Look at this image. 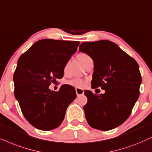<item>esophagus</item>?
<instances>
[{"label":"esophagus","mask_w":152,"mask_h":152,"mask_svg":"<svg viewBox=\"0 0 152 152\" xmlns=\"http://www.w3.org/2000/svg\"><path fill=\"white\" fill-rule=\"evenodd\" d=\"M76 95H77L78 97V96L84 95L83 90L80 89V88H76Z\"/></svg>","instance_id":"34e87169"}]
</instances>
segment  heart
I'll list each match as a JSON object with an SVG mask.
<instances>
[{"label":"heart","instance_id":"obj_1","mask_svg":"<svg viewBox=\"0 0 152 152\" xmlns=\"http://www.w3.org/2000/svg\"><path fill=\"white\" fill-rule=\"evenodd\" d=\"M78 59H79L80 62H81L83 64L85 65L86 63L91 58H90V57L88 55H87V54L82 53L78 54ZM66 68H67V64L64 65V72H66ZM67 83H68L69 85L74 86V87L80 88L83 87L84 80L80 79V78H73V79L69 80V81L67 82Z\"/></svg>","mask_w":152,"mask_h":152}]
</instances>
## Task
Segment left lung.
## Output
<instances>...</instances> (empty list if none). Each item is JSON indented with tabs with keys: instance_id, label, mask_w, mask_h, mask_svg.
<instances>
[{
	"instance_id": "obj_1",
	"label": "left lung",
	"mask_w": 152,
	"mask_h": 152,
	"mask_svg": "<svg viewBox=\"0 0 152 152\" xmlns=\"http://www.w3.org/2000/svg\"><path fill=\"white\" fill-rule=\"evenodd\" d=\"M79 51L93 59L92 88H101L104 94L84 91L86 120L92 128L109 130L127 120L140 96L142 76L135 59L116 43L107 40L84 42Z\"/></svg>"
}]
</instances>
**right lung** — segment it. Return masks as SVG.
<instances>
[{"instance_id": "1", "label": "right lung", "mask_w": 152, "mask_h": 152, "mask_svg": "<svg viewBox=\"0 0 152 152\" xmlns=\"http://www.w3.org/2000/svg\"><path fill=\"white\" fill-rule=\"evenodd\" d=\"M78 41L43 39L23 53L13 76L15 97L25 118L37 129L59 127L69 105L76 97L75 88L64 84L58 91L49 89L62 78L64 67L77 50Z\"/></svg>"}]
</instances>
